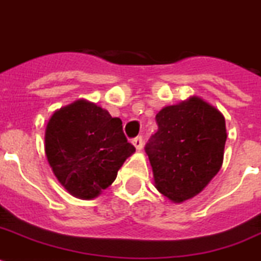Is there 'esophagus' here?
<instances>
[{
    "mask_svg": "<svg viewBox=\"0 0 261 261\" xmlns=\"http://www.w3.org/2000/svg\"><path fill=\"white\" fill-rule=\"evenodd\" d=\"M133 145L136 146V149L140 150L141 148H143V136H137V137H135V139L132 140Z\"/></svg>",
    "mask_w": 261,
    "mask_h": 261,
    "instance_id": "esophagus-1",
    "label": "esophagus"
}]
</instances>
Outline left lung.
Returning a JSON list of instances; mask_svg holds the SVG:
<instances>
[{"label": "left lung", "instance_id": "obj_1", "mask_svg": "<svg viewBox=\"0 0 261 261\" xmlns=\"http://www.w3.org/2000/svg\"><path fill=\"white\" fill-rule=\"evenodd\" d=\"M145 145L157 191L174 203L205 188L223 164L225 118L199 97L165 107Z\"/></svg>", "mask_w": 261, "mask_h": 261}]
</instances>
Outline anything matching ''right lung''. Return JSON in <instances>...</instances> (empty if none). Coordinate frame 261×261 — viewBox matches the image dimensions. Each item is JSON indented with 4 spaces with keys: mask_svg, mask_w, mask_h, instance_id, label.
Segmentation results:
<instances>
[{
    "mask_svg": "<svg viewBox=\"0 0 261 261\" xmlns=\"http://www.w3.org/2000/svg\"><path fill=\"white\" fill-rule=\"evenodd\" d=\"M135 150L121 120L89 101L61 108L46 125L45 153L53 173L80 199H93L108 188Z\"/></svg>",
    "mask_w": 261,
    "mask_h": 261,
    "instance_id": "1",
    "label": "right lung"
}]
</instances>
